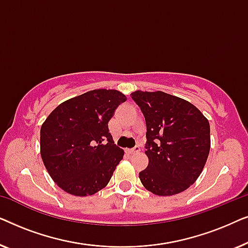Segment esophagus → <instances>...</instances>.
<instances>
[{
	"instance_id": "1",
	"label": "esophagus",
	"mask_w": 248,
	"mask_h": 248,
	"mask_svg": "<svg viewBox=\"0 0 248 248\" xmlns=\"http://www.w3.org/2000/svg\"><path fill=\"white\" fill-rule=\"evenodd\" d=\"M126 152L128 155H135V154H139L140 152V148L139 147H135L133 149H127Z\"/></svg>"
}]
</instances>
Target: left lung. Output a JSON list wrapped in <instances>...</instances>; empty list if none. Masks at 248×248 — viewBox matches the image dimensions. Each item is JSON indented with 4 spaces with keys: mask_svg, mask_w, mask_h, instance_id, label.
<instances>
[{
    "mask_svg": "<svg viewBox=\"0 0 248 248\" xmlns=\"http://www.w3.org/2000/svg\"><path fill=\"white\" fill-rule=\"evenodd\" d=\"M147 124L148 167L142 185L159 196L187 189L204 168L210 152L208 118L189 101L162 91L131 93Z\"/></svg>",
    "mask_w": 248,
    "mask_h": 248,
    "instance_id": "1",
    "label": "left lung"
}]
</instances>
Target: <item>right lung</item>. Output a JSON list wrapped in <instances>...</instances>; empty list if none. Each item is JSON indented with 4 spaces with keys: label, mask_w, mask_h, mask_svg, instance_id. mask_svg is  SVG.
Listing matches in <instances>:
<instances>
[{
    "label": "right lung",
    "mask_w": 248,
    "mask_h": 248,
    "mask_svg": "<svg viewBox=\"0 0 248 248\" xmlns=\"http://www.w3.org/2000/svg\"><path fill=\"white\" fill-rule=\"evenodd\" d=\"M126 96L96 89L60 104L40 128V155L56 185L76 196L93 195L109 183L124 151L108 122Z\"/></svg>",
    "instance_id": "right-lung-1"
}]
</instances>
